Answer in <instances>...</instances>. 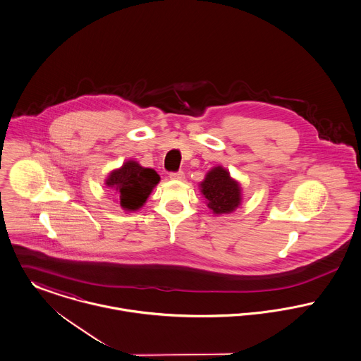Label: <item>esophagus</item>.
Wrapping results in <instances>:
<instances>
[{
	"mask_svg": "<svg viewBox=\"0 0 361 361\" xmlns=\"http://www.w3.org/2000/svg\"><path fill=\"white\" fill-rule=\"evenodd\" d=\"M169 178L173 179V180H183V179H185V173H183L182 171H179V172H172V173H169Z\"/></svg>",
	"mask_w": 361,
	"mask_h": 361,
	"instance_id": "esophagus-1",
	"label": "esophagus"
}]
</instances>
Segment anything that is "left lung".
<instances>
[{"label": "left lung", "instance_id": "obj_1", "mask_svg": "<svg viewBox=\"0 0 361 361\" xmlns=\"http://www.w3.org/2000/svg\"><path fill=\"white\" fill-rule=\"evenodd\" d=\"M200 190L214 214H229L242 202L240 185L222 166H215L207 172L204 180L200 183Z\"/></svg>", "mask_w": 361, "mask_h": 361}]
</instances>
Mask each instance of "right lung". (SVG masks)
I'll return each instance as SVG.
<instances>
[{"instance_id":"obj_1","label":"right lung","mask_w":361,"mask_h":361,"mask_svg":"<svg viewBox=\"0 0 361 361\" xmlns=\"http://www.w3.org/2000/svg\"><path fill=\"white\" fill-rule=\"evenodd\" d=\"M159 175L152 168L129 159L119 169H114L105 179V186L114 190L116 200L126 211H136L146 203Z\"/></svg>"}]
</instances>
